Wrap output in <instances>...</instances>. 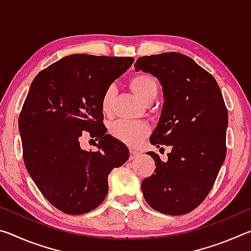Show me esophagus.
Wrapping results in <instances>:
<instances>
[{"label":"esophagus","instance_id":"esophagus-1","mask_svg":"<svg viewBox=\"0 0 251 251\" xmlns=\"http://www.w3.org/2000/svg\"><path fill=\"white\" fill-rule=\"evenodd\" d=\"M129 154H130V155H129V159H130V160L137 158V157L139 156V152L134 151V150H129Z\"/></svg>","mask_w":251,"mask_h":251}]
</instances>
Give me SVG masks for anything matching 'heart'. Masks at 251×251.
Returning <instances> with one entry per match:
<instances>
[{
  "mask_svg": "<svg viewBox=\"0 0 251 251\" xmlns=\"http://www.w3.org/2000/svg\"><path fill=\"white\" fill-rule=\"evenodd\" d=\"M129 87L134 94L145 104H151L158 92L157 80L150 74H137L129 80ZM116 90L114 85H109L101 96V110L109 114L115 99ZM109 133L114 138L129 146H136L150 133V127L142 122L116 121L109 125Z\"/></svg>",
  "mask_w": 251,
  "mask_h": 251,
  "instance_id": "1",
  "label": "heart"
}]
</instances>
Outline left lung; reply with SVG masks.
<instances>
[{"mask_svg":"<svg viewBox=\"0 0 251 251\" xmlns=\"http://www.w3.org/2000/svg\"><path fill=\"white\" fill-rule=\"evenodd\" d=\"M135 70L154 75L163 86V109L151 144L172 146L166 163L147 152L156 168L142 182L144 198L163 214L185 215L209 194L226 157L223 94L214 76L180 53L139 57Z\"/></svg>","mask_w":251,"mask_h":251,"instance_id":"1","label":"left lung"}]
</instances>
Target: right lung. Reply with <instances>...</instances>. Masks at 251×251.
Listing matches in <instances>:
<instances>
[{
	"instance_id": "1",
	"label": "right lung",
	"mask_w": 251,
	"mask_h": 251,
	"mask_svg": "<svg viewBox=\"0 0 251 251\" xmlns=\"http://www.w3.org/2000/svg\"><path fill=\"white\" fill-rule=\"evenodd\" d=\"M133 57L69 55L41 71L31 84L19 129L23 159L43 196L69 215L99 207L108 192V175L124 165L129 151L106 134L101 96L133 64ZM90 134L99 151L80 148Z\"/></svg>"
}]
</instances>
